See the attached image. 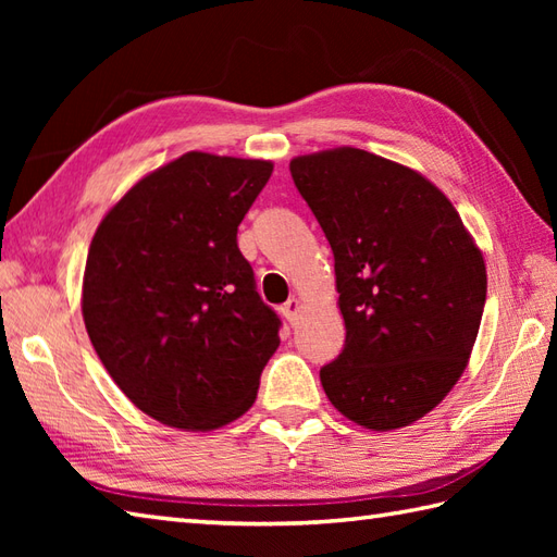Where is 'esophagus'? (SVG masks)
Masks as SVG:
<instances>
[{
	"instance_id": "esophagus-1",
	"label": "esophagus",
	"mask_w": 557,
	"mask_h": 557,
	"mask_svg": "<svg viewBox=\"0 0 557 557\" xmlns=\"http://www.w3.org/2000/svg\"><path fill=\"white\" fill-rule=\"evenodd\" d=\"M282 315L287 318L289 325H297L299 315H301V301L299 299H289L285 306H282Z\"/></svg>"
}]
</instances>
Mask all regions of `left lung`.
Returning <instances> with one entry per match:
<instances>
[{
  "label": "left lung",
  "mask_w": 557,
  "mask_h": 557,
  "mask_svg": "<svg viewBox=\"0 0 557 557\" xmlns=\"http://www.w3.org/2000/svg\"><path fill=\"white\" fill-rule=\"evenodd\" d=\"M335 256L347 339L321 383L335 409L373 431L409 425L467 369L486 263L453 203L419 172L359 148L289 162Z\"/></svg>",
  "instance_id": "8db88e82"
}]
</instances>
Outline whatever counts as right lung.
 <instances>
[{"label":"right lung","mask_w":557,"mask_h":557,"mask_svg":"<svg viewBox=\"0 0 557 557\" xmlns=\"http://www.w3.org/2000/svg\"><path fill=\"white\" fill-rule=\"evenodd\" d=\"M272 162L186 152L144 176L92 236L83 321L104 369L148 417L212 431L253 405L280 345L236 230Z\"/></svg>","instance_id":"obj_1"}]
</instances>
